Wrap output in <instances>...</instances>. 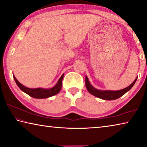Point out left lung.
I'll return each mask as SVG.
<instances>
[{
    "instance_id": "8db88e82",
    "label": "left lung",
    "mask_w": 147,
    "mask_h": 147,
    "mask_svg": "<svg viewBox=\"0 0 147 147\" xmlns=\"http://www.w3.org/2000/svg\"><path fill=\"white\" fill-rule=\"evenodd\" d=\"M137 78L135 79L134 81L130 85L128 86V87L124 88V89L116 90V91H112V90H99L96 89L93 86L90 85V83L88 81V78L86 76L85 78V85L86 89L88 90V92L92 95L96 97L101 98L103 100H116L117 98L121 97L123 96L125 93H126L128 90H129L132 88V86L134 85L135 83L136 82Z\"/></svg>"
}]
</instances>
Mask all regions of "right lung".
Here are the masks:
<instances>
[{
    "mask_svg": "<svg viewBox=\"0 0 147 147\" xmlns=\"http://www.w3.org/2000/svg\"><path fill=\"white\" fill-rule=\"evenodd\" d=\"M13 76L14 80H15L16 83L19 88L23 91L24 92L27 94L28 95L34 98H38V99H42V98H47L51 96H54L57 94L59 93L62 88V81L63 79L64 74H62L61 78L58 81L57 85L51 88H49V89H44V88H30L26 86H23L22 84H21L19 81L17 80L16 77Z\"/></svg>",
    "mask_w": 147,
    "mask_h": 147,
    "instance_id": "obj_1",
    "label": "right lung"
}]
</instances>
